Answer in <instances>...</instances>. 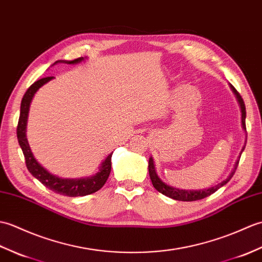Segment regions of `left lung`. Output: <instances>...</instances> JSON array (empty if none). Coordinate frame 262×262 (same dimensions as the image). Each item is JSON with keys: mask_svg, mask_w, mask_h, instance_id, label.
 I'll list each match as a JSON object with an SVG mask.
<instances>
[{"mask_svg": "<svg viewBox=\"0 0 262 262\" xmlns=\"http://www.w3.org/2000/svg\"><path fill=\"white\" fill-rule=\"evenodd\" d=\"M232 91H233V93L235 94L236 98H237V102H239L240 104V107H241V113H242V127L243 129L246 130V105H245V102H243V98L241 97L240 93L237 92L233 86L230 85ZM246 148V144L243 146L241 152H240V156L239 158L241 157V154L242 151L245 150ZM239 160L237 159L235 161V165H234V168L233 170L231 171V173L229 175V177L226 178L225 180H223L222 183L217 184L216 186H213V187H210V188H205V189H199V190H186V189H177L175 187H171V186L165 184L162 180L158 177V175H157L156 172V169H155V165H154V159L152 157H150L149 158V176H150V179L151 182H152V185L154 187L159 191V193L164 194L168 197H170V199L172 200H176V201H184V202H193V201H199V200H203L205 199V197L212 195L213 193H215L219 188L222 187V186H224L226 183L229 182V180L233 177L234 172L236 170V167L237 165H239Z\"/></svg>", "mask_w": 262, "mask_h": 262, "instance_id": "1", "label": "left lung"}]
</instances>
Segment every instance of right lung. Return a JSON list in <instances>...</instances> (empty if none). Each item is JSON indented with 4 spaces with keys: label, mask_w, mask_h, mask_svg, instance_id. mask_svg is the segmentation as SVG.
<instances>
[{
    "label": "right lung",
    "mask_w": 262,
    "mask_h": 262,
    "mask_svg": "<svg viewBox=\"0 0 262 262\" xmlns=\"http://www.w3.org/2000/svg\"><path fill=\"white\" fill-rule=\"evenodd\" d=\"M84 58L80 57L77 59H74L71 61H61L58 60L57 62H66V63H78L83 61ZM54 77H45L34 82L29 89L27 90L26 94L23 95L21 101V107H20V118L17 122L16 127V137L17 141H19L20 147L22 149V152L25 155L26 165L28 170L31 172L33 177H36L40 183L43 184L46 187L50 190L55 191L57 194L65 195L69 197H77V196H85L95 193L98 189L103 187V185L106 183V180L111 172V157L112 154H110L106 159L102 162V166L100 167V171L95 175L91 177L85 178H76V179H69V178H59L55 175H52L49 171H47L45 168L39 164V162L34 158L31 149L29 147L28 139H27V121H28V114H29V107H30V103L32 101L33 95L36 92L43 86L46 83H48Z\"/></svg>",
    "instance_id": "right-lung-1"
}]
</instances>
